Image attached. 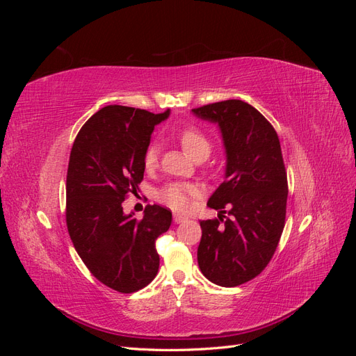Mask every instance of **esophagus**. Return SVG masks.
Returning <instances> with one entry per match:
<instances>
[{
  "label": "esophagus",
  "instance_id": "obj_1",
  "mask_svg": "<svg viewBox=\"0 0 356 356\" xmlns=\"http://www.w3.org/2000/svg\"><path fill=\"white\" fill-rule=\"evenodd\" d=\"M187 220H188V218L184 217V215H179V213H175V215H174V221H175L177 224L184 222V221H187Z\"/></svg>",
  "mask_w": 356,
  "mask_h": 356
}]
</instances>
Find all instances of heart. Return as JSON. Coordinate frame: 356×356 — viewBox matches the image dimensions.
Wrapping results in <instances>:
<instances>
[{
    "label": "heart",
    "instance_id": "1",
    "mask_svg": "<svg viewBox=\"0 0 356 356\" xmlns=\"http://www.w3.org/2000/svg\"><path fill=\"white\" fill-rule=\"evenodd\" d=\"M179 141L184 152L191 157L197 160H204L209 154L212 145L209 139L204 136L199 129L188 127L186 131H182ZM159 160V147L156 144H152L144 154V166L145 169H153L157 165ZM197 188L187 182H170V184L165 186L159 191V200L163 202L168 207L177 211H187L191 204L193 196H196Z\"/></svg>",
    "mask_w": 356,
    "mask_h": 356
}]
</instances>
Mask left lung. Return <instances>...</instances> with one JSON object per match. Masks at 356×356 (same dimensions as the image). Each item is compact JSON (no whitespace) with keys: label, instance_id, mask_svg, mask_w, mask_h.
I'll list each match as a JSON object with an SVG mask.
<instances>
[{"label":"left lung","instance_id":"left-lung-1","mask_svg":"<svg viewBox=\"0 0 356 356\" xmlns=\"http://www.w3.org/2000/svg\"><path fill=\"white\" fill-rule=\"evenodd\" d=\"M191 111L220 127L225 174L208 207L221 213L229 209V217L200 221L197 263L211 282L238 286L264 270L284 230L288 182L281 143L266 117L243 101Z\"/></svg>","mask_w":356,"mask_h":356}]
</instances>
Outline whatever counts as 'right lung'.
Instances as JSON below:
<instances>
[{"label": "right lung", "mask_w": 356, "mask_h": 356, "mask_svg": "<svg viewBox=\"0 0 356 356\" xmlns=\"http://www.w3.org/2000/svg\"><path fill=\"white\" fill-rule=\"evenodd\" d=\"M170 111L153 114L123 105L95 113L75 138L67 174V225L75 251L99 282L123 294L147 286L159 270L156 239L172 212L148 204L143 220L122 203L144 178V154L154 126Z\"/></svg>", "instance_id": "obj_1"}]
</instances>
